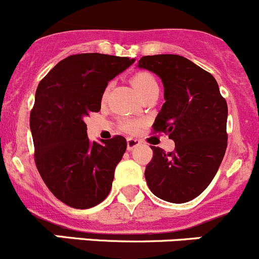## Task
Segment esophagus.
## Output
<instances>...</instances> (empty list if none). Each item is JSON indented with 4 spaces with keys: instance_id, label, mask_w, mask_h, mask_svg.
<instances>
[{
    "instance_id": "obj_1",
    "label": "esophagus",
    "mask_w": 259,
    "mask_h": 259,
    "mask_svg": "<svg viewBox=\"0 0 259 259\" xmlns=\"http://www.w3.org/2000/svg\"><path fill=\"white\" fill-rule=\"evenodd\" d=\"M140 140L139 139H134V138H127L126 139V149L127 150H133L135 149L137 146L140 145Z\"/></svg>"
}]
</instances>
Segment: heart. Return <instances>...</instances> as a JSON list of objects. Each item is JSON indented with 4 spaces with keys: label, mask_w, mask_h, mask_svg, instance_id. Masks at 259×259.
<instances>
[{
    "label": "heart",
    "mask_w": 259,
    "mask_h": 259,
    "mask_svg": "<svg viewBox=\"0 0 259 259\" xmlns=\"http://www.w3.org/2000/svg\"><path fill=\"white\" fill-rule=\"evenodd\" d=\"M132 83L135 88V90L140 94V96H144L146 93H149L153 89H159L158 81L155 76L149 71H139L132 77ZM140 122L138 120H126L122 122V129L126 133H134L138 129Z\"/></svg>",
    "instance_id": "heart-1"
}]
</instances>
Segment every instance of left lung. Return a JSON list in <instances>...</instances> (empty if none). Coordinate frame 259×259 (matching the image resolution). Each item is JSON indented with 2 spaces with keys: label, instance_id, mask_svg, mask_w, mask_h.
I'll use <instances>...</instances> for the list:
<instances>
[{
  "label": "left lung",
  "instance_id": "8db88e82",
  "mask_svg": "<svg viewBox=\"0 0 259 259\" xmlns=\"http://www.w3.org/2000/svg\"><path fill=\"white\" fill-rule=\"evenodd\" d=\"M138 67L163 81L165 103L153 130L165 133L176 143L170 153L150 146L146 184L166 202H189L210 184L226 154L227 101L213 75L179 55L143 56Z\"/></svg>",
  "mask_w": 259,
  "mask_h": 259
}]
</instances>
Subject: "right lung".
Segmentation results:
<instances>
[{"label": "right lung", "instance_id": "add662e5", "mask_svg": "<svg viewBox=\"0 0 259 259\" xmlns=\"http://www.w3.org/2000/svg\"><path fill=\"white\" fill-rule=\"evenodd\" d=\"M134 61L96 52L71 55L38 83L30 115L35 163L50 192L69 207H95L110 193L126 140L115 135L91 142L83 120L100 111L109 81Z\"/></svg>", "mask_w": 259, "mask_h": 259}]
</instances>
